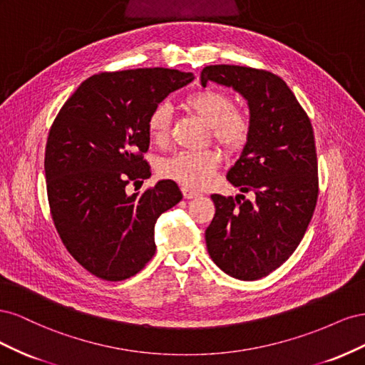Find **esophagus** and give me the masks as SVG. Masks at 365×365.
<instances>
[{
    "label": "esophagus",
    "instance_id": "esophagus-1",
    "mask_svg": "<svg viewBox=\"0 0 365 365\" xmlns=\"http://www.w3.org/2000/svg\"><path fill=\"white\" fill-rule=\"evenodd\" d=\"M181 190H182V195H184L185 200H193V197H197V196H200V193L195 192V190L187 189V187H182Z\"/></svg>",
    "mask_w": 365,
    "mask_h": 365
}]
</instances>
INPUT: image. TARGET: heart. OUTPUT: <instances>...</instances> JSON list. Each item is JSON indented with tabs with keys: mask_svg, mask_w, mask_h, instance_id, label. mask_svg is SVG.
Here are the masks:
<instances>
[{
	"mask_svg": "<svg viewBox=\"0 0 365 365\" xmlns=\"http://www.w3.org/2000/svg\"><path fill=\"white\" fill-rule=\"evenodd\" d=\"M184 105L201 117L212 130V137L227 150L237 152L247 145L251 135V120L235 108V98L225 91L205 88L184 98ZM172 109L168 103H160L149 115V135L155 143H165L170 134ZM220 155L215 149L180 152L161 163L163 176L181 184L187 189H202L213 180L219 168Z\"/></svg>",
	"mask_w": 365,
	"mask_h": 365,
	"instance_id": "b5f03b06",
	"label": "heart"
}]
</instances>
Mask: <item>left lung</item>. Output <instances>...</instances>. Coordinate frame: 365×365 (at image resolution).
Listing matches in <instances>:
<instances>
[{
	"label": "left lung",
	"mask_w": 365,
	"mask_h": 365,
	"mask_svg": "<svg viewBox=\"0 0 365 365\" xmlns=\"http://www.w3.org/2000/svg\"><path fill=\"white\" fill-rule=\"evenodd\" d=\"M207 82L247 98L251 135L227 180L254 193L252 201L212 195L216 213L205 230L207 250L231 277L257 280L289 259L312 219L318 200L312 125L289 86L269 71L210 65L201 73L202 86Z\"/></svg>",
	"instance_id": "1"
}]
</instances>
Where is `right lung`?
I'll return each mask as SVG.
<instances>
[{
    "label": "right lung",
    "mask_w": 365,
    "mask_h": 365,
    "mask_svg": "<svg viewBox=\"0 0 365 365\" xmlns=\"http://www.w3.org/2000/svg\"><path fill=\"white\" fill-rule=\"evenodd\" d=\"M193 79L169 68L98 73L53 121L43 161L50 213L65 248L98 279L120 282L145 268L157 219L182 200L170 180L130 196L126 185L150 176L143 153L153 108Z\"/></svg>",
    "instance_id": "obj_1"
}]
</instances>
